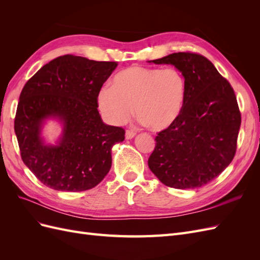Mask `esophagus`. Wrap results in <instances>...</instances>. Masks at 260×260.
I'll use <instances>...</instances> for the list:
<instances>
[{"instance_id": "esophagus-1", "label": "esophagus", "mask_w": 260, "mask_h": 260, "mask_svg": "<svg viewBox=\"0 0 260 260\" xmlns=\"http://www.w3.org/2000/svg\"><path fill=\"white\" fill-rule=\"evenodd\" d=\"M137 135L135 130H127L125 131V139H132L135 138V136Z\"/></svg>"}]
</instances>
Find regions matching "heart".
<instances>
[{
	"mask_svg": "<svg viewBox=\"0 0 260 260\" xmlns=\"http://www.w3.org/2000/svg\"><path fill=\"white\" fill-rule=\"evenodd\" d=\"M186 82L179 69L133 66L118 73L114 84L99 92V108L111 123L127 122L133 108L141 121L154 130L174 123L183 109Z\"/></svg>",
	"mask_w": 260,
	"mask_h": 260,
	"instance_id": "1",
	"label": "heart"
}]
</instances>
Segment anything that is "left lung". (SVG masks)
Returning <instances> with one entry per match:
<instances>
[{"label": "left lung", "instance_id": "obj_1", "mask_svg": "<svg viewBox=\"0 0 260 260\" xmlns=\"http://www.w3.org/2000/svg\"><path fill=\"white\" fill-rule=\"evenodd\" d=\"M183 74L186 92L178 119L158 132L148 167L165 185L196 188L229 166L237 152L241 113L233 88L201 54L179 52L151 60Z\"/></svg>", "mask_w": 260, "mask_h": 260}]
</instances>
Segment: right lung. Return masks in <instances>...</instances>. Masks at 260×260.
Listing matches in <instances>:
<instances>
[{
  "mask_svg": "<svg viewBox=\"0 0 260 260\" xmlns=\"http://www.w3.org/2000/svg\"><path fill=\"white\" fill-rule=\"evenodd\" d=\"M117 65L67 54L44 65L23 86L14 129L22 161L44 185L86 191L108 174L112 147L124 140V130L102 121L98 95ZM48 117H57L64 127L57 146H45L41 138Z\"/></svg>",
  "mask_w": 260,
  "mask_h": 260,
  "instance_id": "obj_1",
  "label": "right lung"
}]
</instances>
